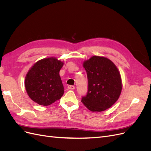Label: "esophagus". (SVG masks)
<instances>
[{
	"mask_svg": "<svg viewBox=\"0 0 151 151\" xmlns=\"http://www.w3.org/2000/svg\"><path fill=\"white\" fill-rule=\"evenodd\" d=\"M68 89H70V90H73L75 89V86H71V85H69L68 86Z\"/></svg>",
	"mask_w": 151,
	"mask_h": 151,
	"instance_id": "34e87169",
	"label": "esophagus"
}]
</instances>
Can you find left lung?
Returning <instances> with one entry per match:
<instances>
[{
	"instance_id": "left-lung-1",
	"label": "left lung",
	"mask_w": 151,
	"mask_h": 151,
	"mask_svg": "<svg viewBox=\"0 0 151 151\" xmlns=\"http://www.w3.org/2000/svg\"><path fill=\"white\" fill-rule=\"evenodd\" d=\"M88 81V93L81 102L91 111H103L110 108L119 98L121 76L115 65L108 58L93 56L84 62Z\"/></svg>"
}]
</instances>
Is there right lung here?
Returning <instances> with one entry per match:
<instances>
[{"mask_svg":"<svg viewBox=\"0 0 151 151\" xmlns=\"http://www.w3.org/2000/svg\"><path fill=\"white\" fill-rule=\"evenodd\" d=\"M63 64L57 58H47L31 68L25 78V88L33 101L48 106L61 98L64 89L59 72Z\"/></svg>","mask_w":151,"mask_h":151,"instance_id":"obj_1","label":"right lung"}]
</instances>
